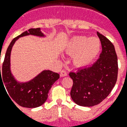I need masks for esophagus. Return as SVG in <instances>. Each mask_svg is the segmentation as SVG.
<instances>
[{
  "mask_svg": "<svg viewBox=\"0 0 127 127\" xmlns=\"http://www.w3.org/2000/svg\"><path fill=\"white\" fill-rule=\"evenodd\" d=\"M61 76H67V72L64 70H62L61 71V74H60Z\"/></svg>",
  "mask_w": 127,
  "mask_h": 127,
  "instance_id": "1",
  "label": "esophagus"
}]
</instances>
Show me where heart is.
Wrapping results in <instances>:
<instances>
[{
  "label": "heart",
  "mask_w": 127,
  "mask_h": 127,
  "mask_svg": "<svg viewBox=\"0 0 127 127\" xmlns=\"http://www.w3.org/2000/svg\"><path fill=\"white\" fill-rule=\"evenodd\" d=\"M100 39L95 36L87 38L86 36L72 38L68 45L67 51L70 54H75L73 63L77 66L84 67L89 65L97 57L100 51Z\"/></svg>",
  "instance_id": "heart-1"
}]
</instances>
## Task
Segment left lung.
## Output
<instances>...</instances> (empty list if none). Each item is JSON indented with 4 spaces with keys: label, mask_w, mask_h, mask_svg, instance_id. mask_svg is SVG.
I'll list each match as a JSON object with an SVG mask.
<instances>
[{
    "label": "left lung",
    "mask_w": 127,
    "mask_h": 127,
    "mask_svg": "<svg viewBox=\"0 0 127 127\" xmlns=\"http://www.w3.org/2000/svg\"><path fill=\"white\" fill-rule=\"evenodd\" d=\"M102 52L91 66L69 73L73 81L70 96L75 103L83 106L99 104L109 96L115 87L118 75V60L115 46L97 32Z\"/></svg>",
    "instance_id": "left-lung-1"
}]
</instances>
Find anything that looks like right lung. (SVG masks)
<instances>
[{"mask_svg": "<svg viewBox=\"0 0 127 127\" xmlns=\"http://www.w3.org/2000/svg\"><path fill=\"white\" fill-rule=\"evenodd\" d=\"M29 34L44 36L40 28H36L29 29L27 31L14 38L6 52L2 73L0 67V83L2 81V84L4 83L3 85H4L8 92L6 93L9 94L8 96L16 104L26 108H36L45 102L48 98L49 90L55 81L59 79L60 75L59 73L48 70H43L34 79L27 83H18L14 79L10 69V57L12 47L18 38Z\"/></svg>", "mask_w": 127, "mask_h": 127, "instance_id": "add662e5", "label": "right lung"}]
</instances>
